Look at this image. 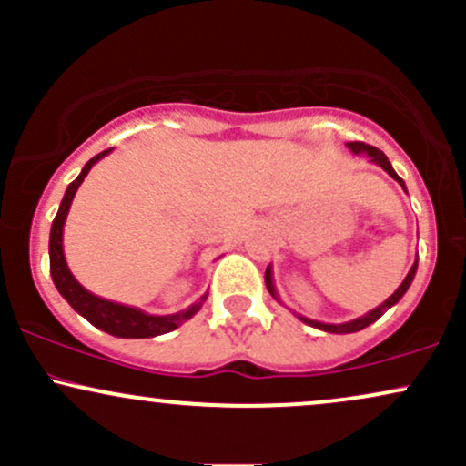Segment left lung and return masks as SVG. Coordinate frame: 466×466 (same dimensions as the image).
<instances>
[{
    "instance_id": "8db88e82",
    "label": "left lung",
    "mask_w": 466,
    "mask_h": 466,
    "mask_svg": "<svg viewBox=\"0 0 466 466\" xmlns=\"http://www.w3.org/2000/svg\"><path fill=\"white\" fill-rule=\"evenodd\" d=\"M346 147H349L350 151L355 153V155H360V153H366L368 157H370L374 164H379V166H381V168L386 170V173L390 175V177H392V179H397L399 184L403 186V190H405V184H403V179H400L399 175L394 173L392 164L388 162V157H386V155H383V151H379L377 147H370V144H366V142H349V144H346ZM405 192H408V190H405ZM416 267H419V260H414V265H411L410 274L405 276V280L400 282V287L397 289V291H394L392 296H390L386 302H383V304H379L377 309H372L370 313H366V315H363V318L350 319V322H344V324H324V322H315V319L302 318V315H298V318H300L304 324L313 326V329L326 330V333H339V335H341V333H357V330L366 329V326H370L372 322H377V319L381 318V315L386 313L390 307H394V304H397V302L400 300V298H403V293L408 291L410 285H411V280H414ZM265 285H267V289H269V293H271V296H274L276 300H278V296H276V287H274V276H271V269H269V267H267V271H265Z\"/></svg>"
}]
</instances>
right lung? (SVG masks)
Wrapping results in <instances>:
<instances>
[{
    "label": "right lung",
    "instance_id": "1",
    "mask_svg": "<svg viewBox=\"0 0 466 466\" xmlns=\"http://www.w3.org/2000/svg\"><path fill=\"white\" fill-rule=\"evenodd\" d=\"M106 151L98 153L96 157L89 159L87 164L83 166L80 175L72 184L67 186L66 197H63L61 208H58L55 221H52V232H50V274L52 280L58 289L63 298L69 302V307L74 311L83 315L89 324H94L96 329L105 330V333L116 335V337H127V339H142V337H155L170 333V330L177 329L179 324H184L186 319H190L192 315L201 309V304L206 302L208 296H201L199 302H195L192 307L186 309V311L175 313V315H148L140 311V309L125 307V304H117L111 300H105V298L94 296L85 289L76 278L72 276V271L67 269L66 254H63V226H66V218L69 212V206H72L74 195H76L78 186L83 184V179L87 177V173L92 170V166L103 159Z\"/></svg>",
    "mask_w": 466,
    "mask_h": 466
}]
</instances>
